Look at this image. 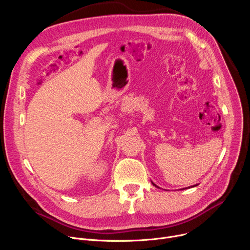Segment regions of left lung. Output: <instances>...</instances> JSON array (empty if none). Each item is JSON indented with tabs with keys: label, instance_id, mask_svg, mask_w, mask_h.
Listing matches in <instances>:
<instances>
[{
	"label": "left lung",
	"instance_id": "8db88e82",
	"mask_svg": "<svg viewBox=\"0 0 250 250\" xmlns=\"http://www.w3.org/2000/svg\"><path fill=\"white\" fill-rule=\"evenodd\" d=\"M152 185H153V186H155L156 188H160L159 187H157V186L155 185V183H154V182H152ZM196 186H198V185H194V186H191V187H188V188H194V187H196Z\"/></svg>",
	"mask_w": 250,
	"mask_h": 250
}]
</instances>
